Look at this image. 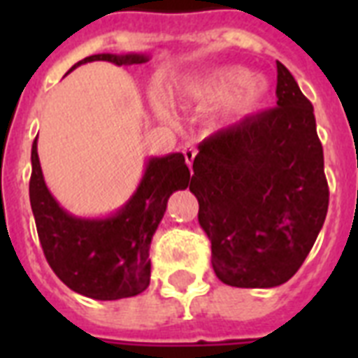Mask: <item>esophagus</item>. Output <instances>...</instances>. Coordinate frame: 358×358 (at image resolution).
Returning a JSON list of instances; mask_svg holds the SVG:
<instances>
[{
	"label": "esophagus",
	"instance_id": "obj_1",
	"mask_svg": "<svg viewBox=\"0 0 358 358\" xmlns=\"http://www.w3.org/2000/svg\"><path fill=\"white\" fill-rule=\"evenodd\" d=\"M195 156H196V150L193 148V146H185L184 148V157H185V162H187V165H189V169L193 167V162H195Z\"/></svg>",
	"mask_w": 358,
	"mask_h": 358
}]
</instances>
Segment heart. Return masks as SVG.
I'll list each match as a JSON object with an SVG mask.
<instances>
[{
    "label": "heart",
    "instance_id": "b5f03b06",
    "mask_svg": "<svg viewBox=\"0 0 358 358\" xmlns=\"http://www.w3.org/2000/svg\"><path fill=\"white\" fill-rule=\"evenodd\" d=\"M185 96L201 108L227 103L232 117L245 119L258 113L269 96V83L262 76H250L243 66H219L187 83Z\"/></svg>",
    "mask_w": 358,
    "mask_h": 358
}]
</instances>
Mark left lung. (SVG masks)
<instances>
[{"label": "left lung", "instance_id": "8db88e82", "mask_svg": "<svg viewBox=\"0 0 358 358\" xmlns=\"http://www.w3.org/2000/svg\"><path fill=\"white\" fill-rule=\"evenodd\" d=\"M277 108L219 129L199 145L189 191L212 241V266L236 288L294 277L329 208L312 103L277 61Z\"/></svg>", "mask_w": 358, "mask_h": 358}]
</instances>
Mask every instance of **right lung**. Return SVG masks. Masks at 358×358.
<instances>
[{
  "label": "right lung",
  "mask_w": 358,
  "mask_h": 358,
  "mask_svg": "<svg viewBox=\"0 0 358 358\" xmlns=\"http://www.w3.org/2000/svg\"><path fill=\"white\" fill-rule=\"evenodd\" d=\"M150 57V52L96 53L76 63L72 70L92 61L143 64ZM189 180L182 152L150 156L134 195L117 212L81 217L66 212L48 189L35 139L29 201L42 250L53 273L76 294L91 299L115 301L145 292L150 284L152 238L165 215L169 196L185 189Z\"/></svg>",
  "instance_id": "add662e5"
}]
</instances>
